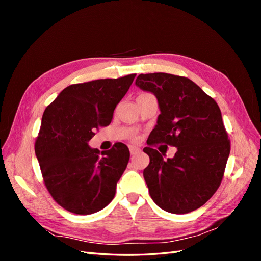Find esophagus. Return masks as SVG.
Instances as JSON below:
<instances>
[{
  "label": "esophagus",
  "instance_id": "esophagus-1",
  "mask_svg": "<svg viewBox=\"0 0 261 261\" xmlns=\"http://www.w3.org/2000/svg\"><path fill=\"white\" fill-rule=\"evenodd\" d=\"M140 151V149L138 147H135V146H129V152L132 155H135L137 154L138 152Z\"/></svg>",
  "mask_w": 261,
  "mask_h": 261
}]
</instances>
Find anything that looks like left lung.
Listing matches in <instances>:
<instances>
[{
    "label": "left lung",
    "instance_id": "left-lung-1",
    "mask_svg": "<svg viewBox=\"0 0 261 261\" xmlns=\"http://www.w3.org/2000/svg\"><path fill=\"white\" fill-rule=\"evenodd\" d=\"M136 86L152 92L161 113L144 151L150 163L144 177L161 209L183 215L200 208L217 192L231 145L217 102L186 77L167 73L140 74ZM178 148L164 161L152 146Z\"/></svg>",
    "mask_w": 261,
    "mask_h": 261
}]
</instances>
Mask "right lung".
I'll return each instance as SVG.
<instances>
[{
	"label": "right lung",
	"mask_w": 261,
	"mask_h": 261,
	"mask_svg": "<svg viewBox=\"0 0 261 261\" xmlns=\"http://www.w3.org/2000/svg\"><path fill=\"white\" fill-rule=\"evenodd\" d=\"M135 76L70 85L44 110L35 151L46 189L69 212L91 215L114 198L129 150L117 143L100 155L88 143L111 123Z\"/></svg>",
	"instance_id": "right-lung-1"
}]
</instances>
